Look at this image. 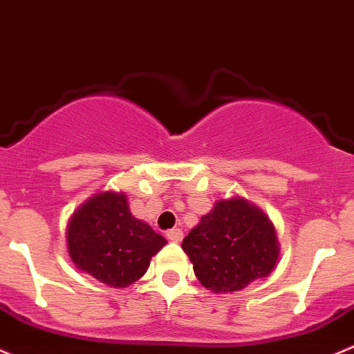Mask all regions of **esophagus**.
Here are the masks:
<instances>
[{
    "label": "esophagus",
    "mask_w": 354,
    "mask_h": 354,
    "mask_svg": "<svg viewBox=\"0 0 354 354\" xmlns=\"http://www.w3.org/2000/svg\"><path fill=\"white\" fill-rule=\"evenodd\" d=\"M166 237L171 241V243H180L183 239V230L181 229H171L166 232Z\"/></svg>",
    "instance_id": "esophagus-1"
}]
</instances>
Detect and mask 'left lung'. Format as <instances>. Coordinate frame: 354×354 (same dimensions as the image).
Wrapping results in <instances>:
<instances>
[{
    "label": "left lung",
    "mask_w": 354,
    "mask_h": 354,
    "mask_svg": "<svg viewBox=\"0 0 354 354\" xmlns=\"http://www.w3.org/2000/svg\"><path fill=\"white\" fill-rule=\"evenodd\" d=\"M196 278L212 292H237L277 265V234L270 218L243 198L221 200L181 244Z\"/></svg>",
    "instance_id": "left-lung-1"
}]
</instances>
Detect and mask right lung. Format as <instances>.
Wrapping results in <instances>:
<instances>
[{"instance_id": "1", "label": "right lung", "mask_w": 354, "mask_h": 354, "mask_svg": "<svg viewBox=\"0 0 354 354\" xmlns=\"http://www.w3.org/2000/svg\"><path fill=\"white\" fill-rule=\"evenodd\" d=\"M165 245V237L130 214L125 193H98L74 212L68 227L74 265L113 288L139 280Z\"/></svg>"}]
</instances>
